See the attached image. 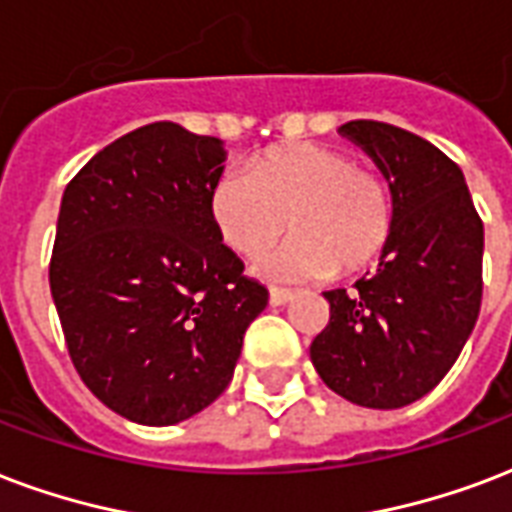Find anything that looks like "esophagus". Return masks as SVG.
<instances>
[{
    "label": "esophagus",
    "mask_w": 512,
    "mask_h": 512,
    "mask_svg": "<svg viewBox=\"0 0 512 512\" xmlns=\"http://www.w3.org/2000/svg\"><path fill=\"white\" fill-rule=\"evenodd\" d=\"M292 298L290 290H282V287H271V292H268V300H271V306H284L287 300Z\"/></svg>",
    "instance_id": "esophagus-1"
}]
</instances>
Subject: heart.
I'll return each mask as SVG.
<instances>
[{"label":"heart","mask_w":512,"mask_h":512,"mask_svg":"<svg viewBox=\"0 0 512 512\" xmlns=\"http://www.w3.org/2000/svg\"><path fill=\"white\" fill-rule=\"evenodd\" d=\"M209 217L236 255L260 257L282 239L290 244L265 263L279 279L354 276L376 263L392 239L395 201L376 171L346 152L295 144L273 147L247 171H225L209 193Z\"/></svg>","instance_id":"obj_1"}]
</instances>
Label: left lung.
I'll return each mask as SVG.
<instances>
[{"instance_id": "left-lung-1", "label": "left lung", "mask_w": 512, "mask_h": 512, "mask_svg": "<svg viewBox=\"0 0 512 512\" xmlns=\"http://www.w3.org/2000/svg\"><path fill=\"white\" fill-rule=\"evenodd\" d=\"M341 134L389 179L395 228L373 276L322 292L330 322L311 362L335 395L392 411L432 392L473 333L483 222L462 169L427 139L378 120H351Z\"/></svg>"}]
</instances>
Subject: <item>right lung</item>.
<instances>
[{"label": "right lung", "mask_w": 512, "mask_h": 512, "mask_svg": "<svg viewBox=\"0 0 512 512\" xmlns=\"http://www.w3.org/2000/svg\"><path fill=\"white\" fill-rule=\"evenodd\" d=\"M220 139L161 120L96 152L66 185L50 257L74 368L120 416L169 427L233 378L268 290L209 217Z\"/></svg>", "instance_id": "add662e5"}]
</instances>
